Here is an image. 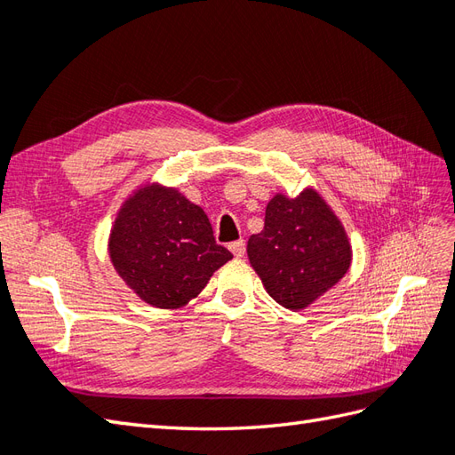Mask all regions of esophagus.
Wrapping results in <instances>:
<instances>
[{
    "instance_id": "obj_1",
    "label": "esophagus",
    "mask_w": 455,
    "mask_h": 455,
    "mask_svg": "<svg viewBox=\"0 0 455 455\" xmlns=\"http://www.w3.org/2000/svg\"><path fill=\"white\" fill-rule=\"evenodd\" d=\"M228 250L235 253V258H242L246 253V244H244V240H236V242H232V244L228 246Z\"/></svg>"
}]
</instances>
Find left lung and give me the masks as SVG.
<instances>
[{
    "label": "left lung",
    "instance_id": "left-lung-1",
    "mask_svg": "<svg viewBox=\"0 0 455 455\" xmlns=\"http://www.w3.org/2000/svg\"><path fill=\"white\" fill-rule=\"evenodd\" d=\"M246 251L269 297L294 312L339 283L353 261L343 223L312 186L297 197L273 196L266 225L248 238Z\"/></svg>",
    "mask_w": 455,
    "mask_h": 455
}]
</instances>
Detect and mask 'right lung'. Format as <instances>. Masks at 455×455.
Here are the masks:
<instances>
[{"label":"right lung","instance_id":"right-lung-1","mask_svg":"<svg viewBox=\"0 0 455 455\" xmlns=\"http://www.w3.org/2000/svg\"><path fill=\"white\" fill-rule=\"evenodd\" d=\"M108 256L137 297L161 310L182 308L232 259L215 242L205 211L153 180L122 202L108 235Z\"/></svg>","mask_w":455,"mask_h":455}]
</instances>
